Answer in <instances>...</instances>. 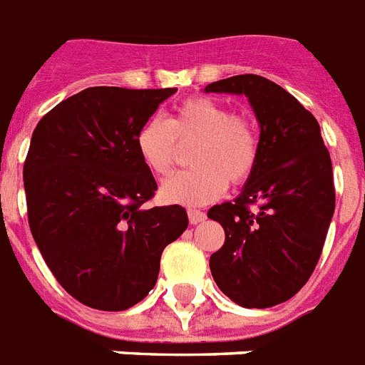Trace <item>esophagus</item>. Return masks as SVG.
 Here are the masks:
<instances>
[{
  "mask_svg": "<svg viewBox=\"0 0 365 365\" xmlns=\"http://www.w3.org/2000/svg\"><path fill=\"white\" fill-rule=\"evenodd\" d=\"M187 215H189V223L191 225L202 223L204 219H206V213H204L202 210H189Z\"/></svg>",
  "mask_w": 365,
  "mask_h": 365,
  "instance_id": "obj_1",
  "label": "esophagus"
}]
</instances>
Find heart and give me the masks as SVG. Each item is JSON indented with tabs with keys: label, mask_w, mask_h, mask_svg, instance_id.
Masks as SVG:
<instances>
[{
	"label": "heart",
	"mask_w": 365,
	"mask_h": 365,
	"mask_svg": "<svg viewBox=\"0 0 365 365\" xmlns=\"http://www.w3.org/2000/svg\"><path fill=\"white\" fill-rule=\"evenodd\" d=\"M191 142L192 167L163 183L161 197L167 202L189 206L210 202L223 195L227 183L247 182L259 161L260 142L255 121L208 96L183 99L168 120L148 118L136 133V150L157 176L170 174L180 144Z\"/></svg>",
	"instance_id": "heart-1"
}]
</instances>
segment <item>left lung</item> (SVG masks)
<instances>
[{
    "label": "left lung",
    "mask_w": 365,
    "mask_h": 365,
    "mask_svg": "<svg viewBox=\"0 0 365 365\" xmlns=\"http://www.w3.org/2000/svg\"><path fill=\"white\" fill-rule=\"evenodd\" d=\"M206 91L244 93L260 123L259 161L244 191L208 212L225 229L210 269L240 306H277L306 285L321 259L336 208L330 152L315 115L264 76H230Z\"/></svg>",
    "instance_id": "1"
}]
</instances>
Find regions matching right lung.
Returning <instances> with one entry per match:
<instances>
[{
    "label": "right lung",
    "instance_id": "add662e5",
    "mask_svg": "<svg viewBox=\"0 0 365 365\" xmlns=\"http://www.w3.org/2000/svg\"><path fill=\"white\" fill-rule=\"evenodd\" d=\"M176 88L96 86L41 118L24 163L28 223L75 300L123 311L153 289L163 250L187 229L182 206H146L155 178L136 133Z\"/></svg>",
    "mask_w": 365,
    "mask_h": 365
}]
</instances>
